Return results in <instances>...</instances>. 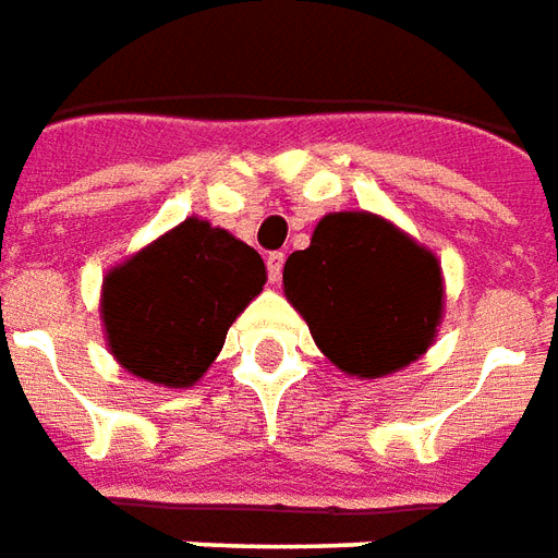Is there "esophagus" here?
I'll list each match as a JSON object with an SVG mask.
<instances>
[{
    "instance_id": "obj_1",
    "label": "esophagus",
    "mask_w": 558,
    "mask_h": 558,
    "mask_svg": "<svg viewBox=\"0 0 558 558\" xmlns=\"http://www.w3.org/2000/svg\"><path fill=\"white\" fill-rule=\"evenodd\" d=\"M283 254H280V251H271V254H268L266 257V268H268V280H271V283H278L280 280V275H283Z\"/></svg>"
}]
</instances>
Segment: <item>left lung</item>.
Segmentation results:
<instances>
[{
  "mask_svg": "<svg viewBox=\"0 0 558 558\" xmlns=\"http://www.w3.org/2000/svg\"><path fill=\"white\" fill-rule=\"evenodd\" d=\"M283 295L319 352L352 378H384L420 361L444 319L440 259L366 213H328L311 247L283 266Z\"/></svg>",
  "mask_w": 558,
  "mask_h": 558,
  "instance_id": "obj_1",
  "label": "left lung"
}]
</instances>
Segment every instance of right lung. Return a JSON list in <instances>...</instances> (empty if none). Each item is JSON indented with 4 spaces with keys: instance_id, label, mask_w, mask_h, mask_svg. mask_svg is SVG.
<instances>
[{
    "instance_id": "1",
    "label": "right lung",
    "mask_w": 558,
    "mask_h": 558,
    "mask_svg": "<svg viewBox=\"0 0 558 558\" xmlns=\"http://www.w3.org/2000/svg\"><path fill=\"white\" fill-rule=\"evenodd\" d=\"M266 283V263L242 239L189 216L102 278L106 345L123 369L156 387H192L236 316Z\"/></svg>"
}]
</instances>
